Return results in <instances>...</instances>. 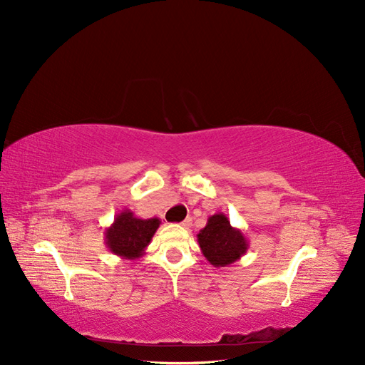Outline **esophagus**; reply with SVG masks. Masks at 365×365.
Instances as JSON below:
<instances>
[{"label":"esophagus","instance_id":"esophagus-1","mask_svg":"<svg viewBox=\"0 0 365 365\" xmlns=\"http://www.w3.org/2000/svg\"><path fill=\"white\" fill-rule=\"evenodd\" d=\"M181 225H182L184 228H190V225H192V217H187V219H184L182 222H181Z\"/></svg>","mask_w":365,"mask_h":365}]
</instances>
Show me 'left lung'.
<instances>
[{"label": "left lung", "mask_w": 365, "mask_h": 365, "mask_svg": "<svg viewBox=\"0 0 365 365\" xmlns=\"http://www.w3.org/2000/svg\"><path fill=\"white\" fill-rule=\"evenodd\" d=\"M197 244L204 257L216 268L237 262L250 247L244 233L231 227L230 219L224 213L208 217L207 225L197 233Z\"/></svg>", "instance_id": "left-lung-1"}]
</instances>
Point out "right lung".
Wrapping results in <instances>:
<instances>
[{
    "label": "right lung",
    "instance_id": "right-lung-1",
    "mask_svg": "<svg viewBox=\"0 0 365 365\" xmlns=\"http://www.w3.org/2000/svg\"><path fill=\"white\" fill-rule=\"evenodd\" d=\"M160 224L158 217L141 219L126 208L114 217L111 227L105 230L106 248L121 259H140Z\"/></svg>",
    "mask_w": 365,
    "mask_h": 365
}]
</instances>
